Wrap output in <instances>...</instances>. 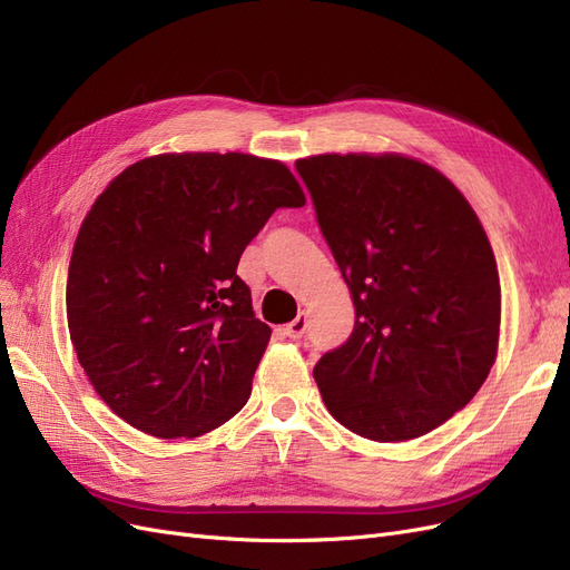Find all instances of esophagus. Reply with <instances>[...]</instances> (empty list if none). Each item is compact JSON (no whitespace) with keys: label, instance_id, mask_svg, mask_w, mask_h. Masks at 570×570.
Segmentation results:
<instances>
[{"label":"esophagus","instance_id":"34e87169","mask_svg":"<svg viewBox=\"0 0 570 570\" xmlns=\"http://www.w3.org/2000/svg\"><path fill=\"white\" fill-rule=\"evenodd\" d=\"M283 331H285V335L292 337V340L304 337V333H306V314H299L295 321L287 323V325L283 327Z\"/></svg>","mask_w":570,"mask_h":570}]
</instances>
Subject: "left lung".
Masks as SVG:
<instances>
[{
    "label": "left lung",
    "mask_w": 570,
    "mask_h": 570,
    "mask_svg": "<svg viewBox=\"0 0 570 570\" xmlns=\"http://www.w3.org/2000/svg\"><path fill=\"white\" fill-rule=\"evenodd\" d=\"M297 170L356 312L314 368L323 402L361 438H421L473 400L497 358L490 239L456 185L404 154H318Z\"/></svg>",
    "instance_id": "1"
}]
</instances>
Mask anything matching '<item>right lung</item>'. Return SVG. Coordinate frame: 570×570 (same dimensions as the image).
I'll list each match as a JSON object with an SVG mask.
<instances>
[{"label": "right lung", "instance_id": "add662e5", "mask_svg": "<svg viewBox=\"0 0 570 570\" xmlns=\"http://www.w3.org/2000/svg\"><path fill=\"white\" fill-rule=\"evenodd\" d=\"M304 204L285 164L239 151L157 154L107 185L76 237L66 316L116 416L199 438L247 404L271 327L237 264L275 209Z\"/></svg>", "mask_w": 570, "mask_h": 570}]
</instances>
